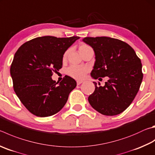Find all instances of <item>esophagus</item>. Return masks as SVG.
Listing matches in <instances>:
<instances>
[{"mask_svg":"<svg viewBox=\"0 0 155 155\" xmlns=\"http://www.w3.org/2000/svg\"><path fill=\"white\" fill-rule=\"evenodd\" d=\"M83 83V81H77V84L78 85H81V83Z\"/></svg>","mask_w":155,"mask_h":155,"instance_id":"esophagus-1","label":"esophagus"}]
</instances>
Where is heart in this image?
<instances>
[{
  "label": "heart",
  "mask_w": 155,
  "mask_h": 155,
  "mask_svg": "<svg viewBox=\"0 0 155 155\" xmlns=\"http://www.w3.org/2000/svg\"><path fill=\"white\" fill-rule=\"evenodd\" d=\"M92 49L91 47L85 43L81 44L78 47V51L81 55H83L89 50ZM67 53H65L63 56V60L66 58ZM88 68L87 67L78 66H71L67 70V74L70 77L76 78V79H82L85 77L87 73L88 72Z\"/></svg>",
  "instance_id": "heart-1"
}]
</instances>
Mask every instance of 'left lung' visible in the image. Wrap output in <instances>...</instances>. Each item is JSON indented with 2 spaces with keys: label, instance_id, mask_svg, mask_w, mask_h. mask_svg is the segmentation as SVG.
I'll list each match as a JSON object with an SVG mask.
<instances>
[{
  "label": "left lung",
  "instance_id": "left-lung-1",
  "mask_svg": "<svg viewBox=\"0 0 155 155\" xmlns=\"http://www.w3.org/2000/svg\"><path fill=\"white\" fill-rule=\"evenodd\" d=\"M83 41L95 52L91 77L95 79L108 77L104 87H97L94 82L95 89L88 97L89 104L106 116L121 113L140 89L143 78L141 60L130 45L119 39L100 36L86 37Z\"/></svg>",
  "mask_w": 155,
  "mask_h": 155
}]
</instances>
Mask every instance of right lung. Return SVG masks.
Masks as SVG:
<instances>
[{
	"label": "right lung",
	"mask_w": 155,
	"mask_h": 155,
	"mask_svg": "<svg viewBox=\"0 0 155 155\" xmlns=\"http://www.w3.org/2000/svg\"><path fill=\"white\" fill-rule=\"evenodd\" d=\"M79 38L37 37L24 43L15 53L10 68L13 89L34 115L52 116L66 104L77 82L66 75L56 83L51 77L62 67L64 53Z\"/></svg>",
	"instance_id": "right-lung-1"
}]
</instances>
